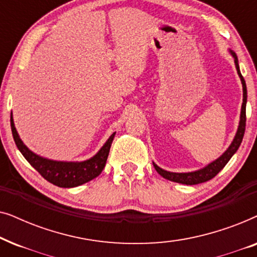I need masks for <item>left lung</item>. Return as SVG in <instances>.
I'll use <instances>...</instances> for the list:
<instances>
[{
    "instance_id": "left-lung-1",
    "label": "left lung",
    "mask_w": 257,
    "mask_h": 257,
    "mask_svg": "<svg viewBox=\"0 0 257 257\" xmlns=\"http://www.w3.org/2000/svg\"><path fill=\"white\" fill-rule=\"evenodd\" d=\"M231 55L234 56L235 58V65H236V70L238 76H240L241 82H242V87H243V103H242V108H241V117H240V125H238L236 136L233 140V143L230 144V146L228 147V150L224 152L222 156H221L219 159L213 161L212 164H209L208 166H206L202 170L195 171V172H189V173H173V172H167L163 170V168L158 167L156 164H153L156 171L159 173L161 177L167 179V180L179 182V184L184 185H198L201 184V182H206L213 179L215 175L219 173V172L222 170V168L226 166L228 161L230 160V158L234 156V153L236 152L238 147H240L242 139H243L244 131H245V104H247V86H245L244 78L242 77L240 72V68H238V62L236 55L231 51Z\"/></svg>"
}]
</instances>
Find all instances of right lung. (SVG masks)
I'll return each mask as SVG.
<instances>
[{"instance_id": "1", "label": "right lung", "mask_w": 257, "mask_h": 257, "mask_svg": "<svg viewBox=\"0 0 257 257\" xmlns=\"http://www.w3.org/2000/svg\"><path fill=\"white\" fill-rule=\"evenodd\" d=\"M10 126H12V132L14 140L17 149L20 152L23 154L28 163L43 177L45 180H48L51 184H54L58 187H76V186L83 185L85 182L92 180L97 178L104 170L105 164H106L108 152H110V147L112 140L114 138L113 133L105 145L101 147L99 152L96 156L91 158L86 161L82 163H64V161H54L44 159L37 154L31 152L28 147L24 145L22 140L20 139L17 131L14 125L13 114H10Z\"/></svg>"}]
</instances>
